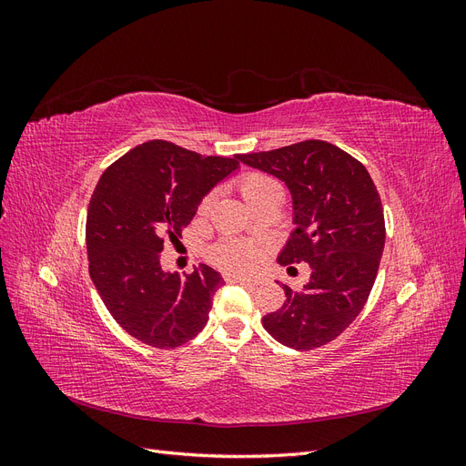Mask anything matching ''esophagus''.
I'll list each match as a JSON object with an SVG mask.
<instances>
[{
	"mask_svg": "<svg viewBox=\"0 0 466 466\" xmlns=\"http://www.w3.org/2000/svg\"><path fill=\"white\" fill-rule=\"evenodd\" d=\"M231 279L237 281V284H243V286H258L260 284V279L250 278V276H233Z\"/></svg>",
	"mask_w": 466,
	"mask_h": 466,
	"instance_id": "esophagus-1",
	"label": "esophagus"
}]
</instances>
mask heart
Listing matches in <instances>:
<instances>
[{"label":"heart","instance_id":"b5f03b06","mask_svg":"<svg viewBox=\"0 0 466 466\" xmlns=\"http://www.w3.org/2000/svg\"><path fill=\"white\" fill-rule=\"evenodd\" d=\"M237 188L241 192L245 202L255 209L257 206L270 202V200H281V187L276 178L264 173H245L237 178ZM211 206V198H204L200 204V211H208ZM214 260L221 264L223 268H229V270H238V268H247L252 260H255V255L252 250L243 245V243H223L214 250Z\"/></svg>","mask_w":466,"mask_h":466}]
</instances>
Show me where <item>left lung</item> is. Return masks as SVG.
Wrapping results in <instances>:
<instances>
[{
    "instance_id": "obj_1",
    "label": "left lung",
    "mask_w": 466,
    "mask_h": 466,
    "mask_svg": "<svg viewBox=\"0 0 466 466\" xmlns=\"http://www.w3.org/2000/svg\"><path fill=\"white\" fill-rule=\"evenodd\" d=\"M238 161L286 182L295 229L278 262L311 268L301 291L281 284L286 301L262 319L266 332L293 350L332 342L368 301L385 248L383 206L368 168L320 139L238 155Z\"/></svg>"
}]
</instances>
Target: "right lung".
<instances>
[{"mask_svg": "<svg viewBox=\"0 0 466 466\" xmlns=\"http://www.w3.org/2000/svg\"><path fill=\"white\" fill-rule=\"evenodd\" d=\"M238 168L233 157H202L151 139L112 163L87 209V257L93 284L120 327L153 348H178L208 322L211 298L225 284L200 264L180 279L165 272V241H178L204 196Z\"/></svg>", "mask_w": 466, "mask_h": 466, "instance_id": "1", "label": "right lung"}]
</instances>
